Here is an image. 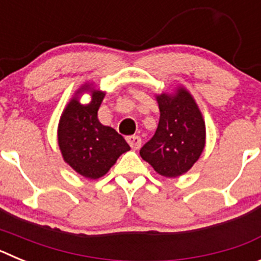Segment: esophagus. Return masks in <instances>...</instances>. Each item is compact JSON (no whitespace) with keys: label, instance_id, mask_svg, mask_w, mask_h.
<instances>
[{"label":"esophagus","instance_id":"obj_1","mask_svg":"<svg viewBox=\"0 0 261 261\" xmlns=\"http://www.w3.org/2000/svg\"><path fill=\"white\" fill-rule=\"evenodd\" d=\"M126 141H128V144L130 145V147H132L133 150H137V149L141 147V137H138V136H129V137L126 138Z\"/></svg>","mask_w":261,"mask_h":261}]
</instances>
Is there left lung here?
I'll use <instances>...</instances> for the list:
<instances>
[{"mask_svg":"<svg viewBox=\"0 0 261 261\" xmlns=\"http://www.w3.org/2000/svg\"><path fill=\"white\" fill-rule=\"evenodd\" d=\"M159 123L140 155L159 175L177 177L191 170L205 147V121L190 91L177 87L175 94L155 96Z\"/></svg>","mask_w":261,"mask_h":261,"instance_id":"obj_1","label":"left lung"}]
</instances>
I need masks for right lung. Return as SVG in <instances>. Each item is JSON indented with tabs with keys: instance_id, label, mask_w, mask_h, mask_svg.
<instances>
[{
	"instance_id": "obj_1",
	"label": "right lung",
	"mask_w": 261,
	"mask_h": 261,
	"mask_svg": "<svg viewBox=\"0 0 261 261\" xmlns=\"http://www.w3.org/2000/svg\"><path fill=\"white\" fill-rule=\"evenodd\" d=\"M85 91H90L92 95L87 105L79 102V96ZM105 95V91L95 90L91 85L81 86L66 105L57 129L64 161L87 179L102 177L121 154L130 150L123 136L99 123L98 110Z\"/></svg>"
}]
</instances>
